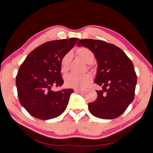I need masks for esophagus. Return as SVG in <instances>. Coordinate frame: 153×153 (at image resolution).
<instances>
[{
    "label": "esophagus",
    "instance_id": "obj_1",
    "mask_svg": "<svg viewBox=\"0 0 153 153\" xmlns=\"http://www.w3.org/2000/svg\"><path fill=\"white\" fill-rule=\"evenodd\" d=\"M85 89H75L74 91L76 93H81V92H83Z\"/></svg>",
    "mask_w": 153,
    "mask_h": 153
}]
</instances>
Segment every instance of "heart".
Returning a JSON list of instances; mask_svg holds the SVG:
<instances>
[{
  "label": "heart",
  "mask_w": 153,
  "mask_h": 153,
  "mask_svg": "<svg viewBox=\"0 0 153 153\" xmlns=\"http://www.w3.org/2000/svg\"><path fill=\"white\" fill-rule=\"evenodd\" d=\"M76 53L78 56L87 64H91L94 60V54L89 48L86 47H81L76 51ZM71 58V54L67 53L63 56L61 60L60 66L61 71L62 73H66ZM92 77L89 74H71L68 75L65 78V83L69 87L82 89L85 87L88 83L91 81Z\"/></svg>",
  "instance_id": "b5f03b06"
}]
</instances>
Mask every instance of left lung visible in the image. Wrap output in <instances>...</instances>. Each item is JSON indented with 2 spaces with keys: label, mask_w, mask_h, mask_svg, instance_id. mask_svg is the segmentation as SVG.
I'll list each match as a JSON object with an SVG mask.
<instances>
[{
  "label": "left lung",
  "mask_w": 153,
  "mask_h": 153,
  "mask_svg": "<svg viewBox=\"0 0 153 153\" xmlns=\"http://www.w3.org/2000/svg\"><path fill=\"white\" fill-rule=\"evenodd\" d=\"M77 45L91 51L98 64L95 83L102 89L88 104L90 112L101 119L118 118L134 99L137 76L132 62L121 48L105 41L86 39Z\"/></svg>",
  "instance_id": "1"
}]
</instances>
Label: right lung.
<instances>
[{
	"label": "right lung",
	"instance_id": "1",
	"mask_svg": "<svg viewBox=\"0 0 153 153\" xmlns=\"http://www.w3.org/2000/svg\"><path fill=\"white\" fill-rule=\"evenodd\" d=\"M77 38L47 42L31 51L19 67L16 76L18 96L22 106L30 115L42 120L59 116L66 110L72 89L58 91L62 86L60 62L74 47Z\"/></svg>",
	"mask_w": 153,
	"mask_h": 153
}]
</instances>
